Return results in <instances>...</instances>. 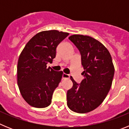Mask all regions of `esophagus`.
<instances>
[{
  "instance_id": "34e87169",
  "label": "esophagus",
  "mask_w": 129,
  "mask_h": 129,
  "mask_svg": "<svg viewBox=\"0 0 129 129\" xmlns=\"http://www.w3.org/2000/svg\"><path fill=\"white\" fill-rule=\"evenodd\" d=\"M62 79H69L70 78V75L67 74H62Z\"/></svg>"
}]
</instances>
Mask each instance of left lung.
Here are the masks:
<instances>
[{
	"label": "left lung",
	"mask_w": 129,
	"mask_h": 129,
	"mask_svg": "<svg viewBox=\"0 0 129 129\" xmlns=\"http://www.w3.org/2000/svg\"><path fill=\"white\" fill-rule=\"evenodd\" d=\"M68 39L80 52L84 79L79 84L70 77L73 86L67 91V105L75 112L86 113L99 107L107 95L114 67L109 50L96 39L83 35Z\"/></svg>",
	"instance_id": "obj_1"
}]
</instances>
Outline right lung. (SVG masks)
I'll return each instance as SVG.
<instances>
[{
	"label": "right lung",
	"instance_id": "right-lung-1",
	"mask_svg": "<svg viewBox=\"0 0 129 129\" xmlns=\"http://www.w3.org/2000/svg\"><path fill=\"white\" fill-rule=\"evenodd\" d=\"M69 35L57 30L37 34L26 44L17 64V84L24 100L36 108H45L52 103L53 91L62 78V71L49 67L56 55L59 44Z\"/></svg>",
	"mask_w": 129,
	"mask_h": 129
}]
</instances>
